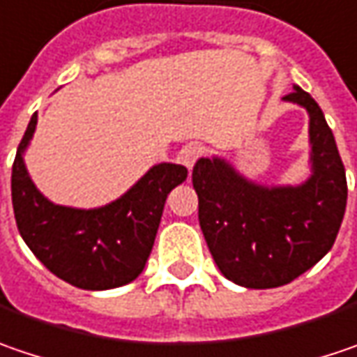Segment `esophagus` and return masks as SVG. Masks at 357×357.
Wrapping results in <instances>:
<instances>
[{
	"mask_svg": "<svg viewBox=\"0 0 357 357\" xmlns=\"http://www.w3.org/2000/svg\"><path fill=\"white\" fill-rule=\"evenodd\" d=\"M202 155H204V147H202L199 143H190V145H185V147L179 151V161H181L188 169H192L194 163H196Z\"/></svg>",
	"mask_w": 357,
	"mask_h": 357,
	"instance_id": "esophagus-1",
	"label": "esophagus"
}]
</instances>
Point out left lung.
<instances>
[{
	"mask_svg": "<svg viewBox=\"0 0 357 357\" xmlns=\"http://www.w3.org/2000/svg\"><path fill=\"white\" fill-rule=\"evenodd\" d=\"M284 100L309 113L313 176L297 188H262L224 159L192 172L204 238L222 275L248 289L295 281L333 246L347 202L346 169L319 105L295 86Z\"/></svg>",
	"mask_w": 357,
	"mask_h": 357,
	"instance_id": "left-lung-1",
	"label": "left lung"
}]
</instances>
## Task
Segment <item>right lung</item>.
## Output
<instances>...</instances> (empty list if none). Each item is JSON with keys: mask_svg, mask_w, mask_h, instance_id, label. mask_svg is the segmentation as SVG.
Returning <instances> with one entry per match:
<instances>
[{"mask_svg": "<svg viewBox=\"0 0 357 357\" xmlns=\"http://www.w3.org/2000/svg\"><path fill=\"white\" fill-rule=\"evenodd\" d=\"M36 123L38 115L11 167V204L22 238L50 273L78 289L105 291L131 283L151 255L167 194L188 178V169L159 163L105 208L56 206L36 190L22 158Z\"/></svg>", "mask_w": 357, "mask_h": 357, "instance_id": "add662e5", "label": "right lung"}]
</instances>
